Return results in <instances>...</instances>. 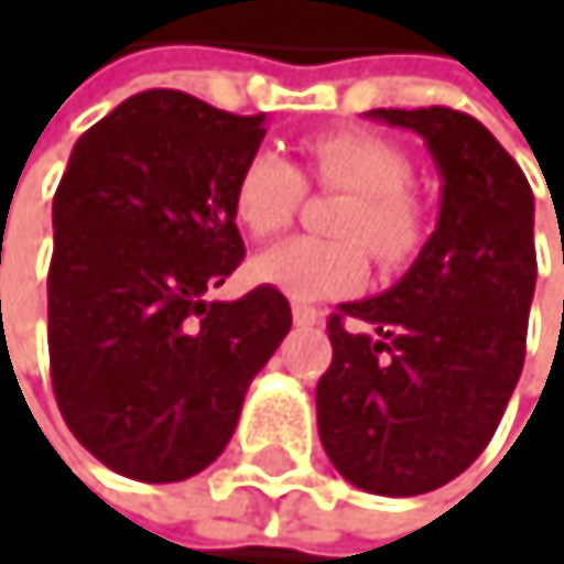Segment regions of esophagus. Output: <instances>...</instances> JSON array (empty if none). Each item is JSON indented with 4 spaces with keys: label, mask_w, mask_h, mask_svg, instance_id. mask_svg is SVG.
<instances>
[{
    "label": "esophagus",
    "mask_w": 564,
    "mask_h": 564,
    "mask_svg": "<svg viewBox=\"0 0 564 564\" xmlns=\"http://www.w3.org/2000/svg\"><path fill=\"white\" fill-rule=\"evenodd\" d=\"M324 314L317 307H307V304H294V324L297 328H314V324H321Z\"/></svg>",
    "instance_id": "esophagus-1"
}]
</instances>
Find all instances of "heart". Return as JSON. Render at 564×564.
Here are the masks:
<instances>
[{
	"label": "heart",
	"mask_w": 564,
	"mask_h": 564,
	"mask_svg": "<svg viewBox=\"0 0 564 564\" xmlns=\"http://www.w3.org/2000/svg\"><path fill=\"white\" fill-rule=\"evenodd\" d=\"M307 172L317 185L345 192L332 219L341 240L294 236L253 260V276L291 301H332L355 294L368 276V253L405 263L423 243V213L409 192L413 165L376 134H321L307 144ZM304 199L301 169L273 148H257L232 185V213L253 236L284 229Z\"/></svg>",
	"instance_id": "obj_1"
}]
</instances>
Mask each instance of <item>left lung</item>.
<instances>
[{
	"instance_id": "1",
	"label": "left lung",
	"mask_w": 564,
	"mask_h": 564,
	"mask_svg": "<svg viewBox=\"0 0 564 564\" xmlns=\"http://www.w3.org/2000/svg\"><path fill=\"white\" fill-rule=\"evenodd\" d=\"M416 131L443 178L436 232L379 297L328 317L317 433L368 494L413 497L460 477L521 379L534 297V196L521 165L453 107L368 111Z\"/></svg>"
}]
</instances>
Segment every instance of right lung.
<instances>
[{"label": "right lung", "instance_id": "right-lung-1", "mask_svg": "<svg viewBox=\"0 0 564 564\" xmlns=\"http://www.w3.org/2000/svg\"><path fill=\"white\" fill-rule=\"evenodd\" d=\"M263 134V115L144 90L80 134L56 185L53 395L84 449L121 477L206 470L291 332V304L270 284L206 301L243 263L232 185Z\"/></svg>", "mask_w": 564, "mask_h": 564}]
</instances>
